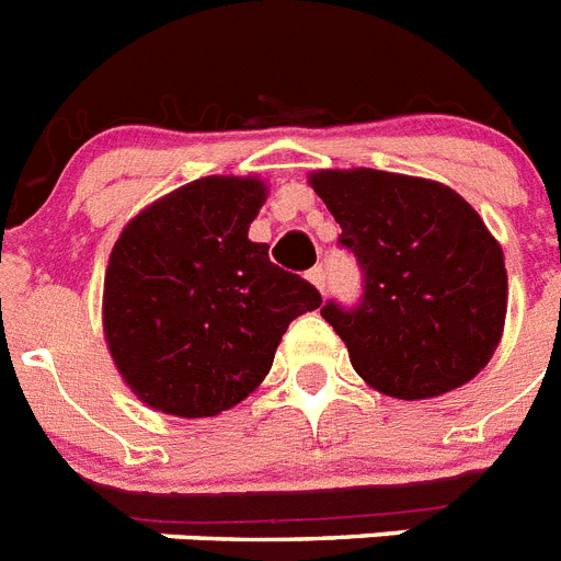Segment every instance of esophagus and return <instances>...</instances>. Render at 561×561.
<instances>
[{"label": "esophagus", "instance_id": "1", "mask_svg": "<svg viewBox=\"0 0 561 561\" xmlns=\"http://www.w3.org/2000/svg\"><path fill=\"white\" fill-rule=\"evenodd\" d=\"M308 282L313 285L317 290H324V267L317 265V267H310L308 271Z\"/></svg>", "mask_w": 561, "mask_h": 561}]
</instances>
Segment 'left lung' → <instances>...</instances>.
Masks as SVG:
<instances>
[{"label": "left lung", "mask_w": 561, "mask_h": 561, "mask_svg": "<svg viewBox=\"0 0 561 561\" xmlns=\"http://www.w3.org/2000/svg\"><path fill=\"white\" fill-rule=\"evenodd\" d=\"M310 187L359 259L356 308H322L353 370L385 397L431 399L491 362L507 313L502 244L442 182L351 168L313 171Z\"/></svg>", "instance_id": "obj_1"}]
</instances>
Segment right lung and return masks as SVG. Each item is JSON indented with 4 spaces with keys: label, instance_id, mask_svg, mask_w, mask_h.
Segmentation results:
<instances>
[{
    "label": "right lung",
    "instance_id": "1",
    "mask_svg": "<svg viewBox=\"0 0 561 561\" xmlns=\"http://www.w3.org/2000/svg\"><path fill=\"white\" fill-rule=\"evenodd\" d=\"M259 176H202L122 228L102 294L107 351L125 385L171 416H216L262 385L282 333L322 305L248 228Z\"/></svg>",
    "mask_w": 561,
    "mask_h": 561
}]
</instances>
